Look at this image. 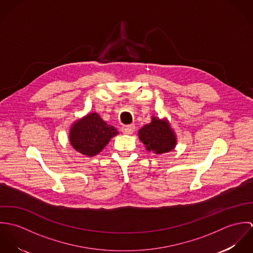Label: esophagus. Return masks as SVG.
Here are the masks:
<instances>
[{
  "mask_svg": "<svg viewBox=\"0 0 253 253\" xmlns=\"http://www.w3.org/2000/svg\"><path fill=\"white\" fill-rule=\"evenodd\" d=\"M122 131H123V133H125V134L130 135V134H132V132L134 131V126H133V125L124 126L122 127Z\"/></svg>",
  "mask_w": 253,
  "mask_h": 253,
  "instance_id": "obj_1",
  "label": "esophagus"
}]
</instances>
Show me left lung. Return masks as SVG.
<instances>
[{"label":"left lung","mask_w":253,"mask_h":253,"mask_svg":"<svg viewBox=\"0 0 253 253\" xmlns=\"http://www.w3.org/2000/svg\"><path fill=\"white\" fill-rule=\"evenodd\" d=\"M138 137L149 152L161 155L172 151L177 144L174 130L168 119L152 116L151 123L138 130Z\"/></svg>","instance_id":"8db88e82"}]
</instances>
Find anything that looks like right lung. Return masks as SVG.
<instances>
[{
	"mask_svg": "<svg viewBox=\"0 0 253 253\" xmlns=\"http://www.w3.org/2000/svg\"><path fill=\"white\" fill-rule=\"evenodd\" d=\"M118 133L116 127L104 122L97 113L92 112L74 122L69 130V141L77 152L93 157L99 154Z\"/></svg>",
	"mask_w": 253,
	"mask_h": 253,
	"instance_id": "obj_1",
	"label": "right lung"
}]
</instances>
